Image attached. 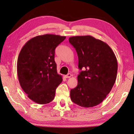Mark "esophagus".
<instances>
[{
	"label": "esophagus",
	"mask_w": 134,
	"mask_h": 134,
	"mask_svg": "<svg viewBox=\"0 0 134 134\" xmlns=\"http://www.w3.org/2000/svg\"><path fill=\"white\" fill-rule=\"evenodd\" d=\"M71 74H68L67 75L64 76V77H65V78H69L71 77Z\"/></svg>",
	"instance_id": "1"
}]
</instances>
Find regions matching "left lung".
<instances>
[{"mask_svg": "<svg viewBox=\"0 0 134 134\" xmlns=\"http://www.w3.org/2000/svg\"><path fill=\"white\" fill-rule=\"evenodd\" d=\"M69 42L78 57V85L70 90L72 101L89 108L104 101L114 85L117 77L118 62L107 43L91 36H74Z\"/></svg>", "mask_w": 134, "mask_h": 134, "instance_id": "obj_1", "label": "left lung"}]
</instances>
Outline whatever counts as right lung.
<instances>
[{"instance_id": "right-lung-1", "label": "right lung", "mask_w": 134, "mask_h": 134, "mask_svg": "<svg viewBox=\"0 0 134 134\" xmlns=\"http://www.w3.org/2000/svg\"><path fill=\"white\" fill-rule=\"evenodd\" d=\"M66 38L47 35L31 38L22 47L17 61V74L22 89L31 100L46 104L54 99L63 81L57 72L55 48Z\"/></svg>"}]
</instances>
